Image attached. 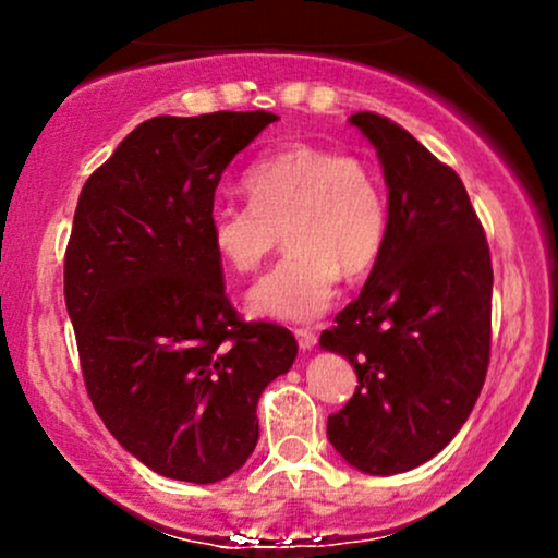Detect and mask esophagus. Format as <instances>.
<instances>
[{
	"label": "esophagus",
	"mask_w": 558,
	"mask_h": 558,
	"mask_svg": "<svg viewBox=\"0 0 558 558\" xmlns=\"http://www.w3.org/2000/svg\"><path fill=\"white\" fill-rule=\"evenodd\" d=\"M293 332H296V341H299V345H301V351H312V349H315V343H317L315 330L299 328V330H293Z\"/></svg>",
	"instance_id": "1"
}]
</instances>
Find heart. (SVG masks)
<instances>
[{"label":"heart","instance_id":"obj_1","mask_svg":"<svg viewBox=\"0 0 558 558\" xmlns=\"http://www.w3.org/2000/svg\"><path fill=\"white\" fill-rule=\"evenodd\" d=\"M248 204L217 202L207 233L233 272H254L278 243L288 254L248 291V312L306 323L323 315L341 275L360 278L380 259L388 202L367 159L315 144H291L262 157L243 175Z\"/></svg>","mask_w":558,"mask_h":558}]
</instances>
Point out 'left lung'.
Segmentation results:
<instances>
[{"label": "left lung", "instance_id": "obj_1", "mask_svg": "<svg viewBox=\"0 0 558 558\" xmlns=\"http://www.w3.org/2000/svg\"><path fill=\"white\" fill-rule=\"evenodd\" d=\"M349 123L380 157L388 239L360 299L319 336L360 383L328 417V440L360 472L399 475L451 444L483 390L490 248L457 172L383 114Z\"/></svg>", "mask_w": 558, "mask_h": 558}]
</instances>
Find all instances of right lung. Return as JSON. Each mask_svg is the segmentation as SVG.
<instances>
[{
    "label": "right lung",
    "instance_id": "add662e5",
    "mask_svg": "<svg viewBox=\"0 0 558 558\" xmlns=\"http://www.w3.org/2000/svg\"><path fill=\"white\" fill-rule=\"evenodd\" d=\"M278 114L146 120L83 185L65 304L83 380L118 444L157 475L217 483L252 457L257 403L299 343L243 323L207 233L230 159Z\"/></svg>",
    "mask_w": 558,
    "mask_h": 558
}]
</instances>
